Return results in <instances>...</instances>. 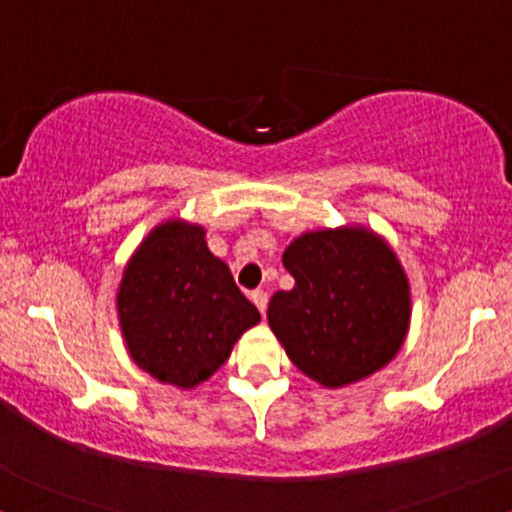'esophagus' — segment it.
Here are the masks:
<instances>
[{
    "instance_id": "1",
    "label": "esophagus",
    "mask_w": 512,
    "mask_h": 512,
    "mask_svg": "<svg viewBox=\"0 0 512 512\" xmlns=\"http://www.w3.org/2000/svg\"><path fill=\"white\" fill-rule=\"evenodd\" d=\"M251 300H254V305L261 310V315H266V307H268V293L263 288H256L254 293H251Z\"/></svg>"
}]
</instances>
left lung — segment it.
Masks as SVG:
<instances>
[{
	"mask_svg": "<svg viewBox=\"0 0 512 512\" xmlns=\"http://www.w3.org/2000/svg\"><path fill=\"white\" fill-rule=\"evenodd\" d=\"M283 266L295 285L273 295L268 324L302 373L339 388L398 354L410 322L408 278L381 239L364 229L302 234Z\"/></svg>",
	"mask_w": 512,
	"mask_h": 512,
	"instance_id": "1",
	"label": "left lung"
}]
</instances>
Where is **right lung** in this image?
<instances>
[{"instance_id":"1","label":"right lung","mask_w":512,"mask_h":512,"mask_svg":"<svg viewBox=\"0 0 512 512\" xmlns=\"http://www.w3.org/2000/svg\"><path fill=\"white\" fill-rule=\"evenodd\" d=\"M117 305L131 359L180 388L207 381L261 320L227 263L207 249L205 229L178 222L161 224L141 244Z\"/></svg>"}]
</instances>
